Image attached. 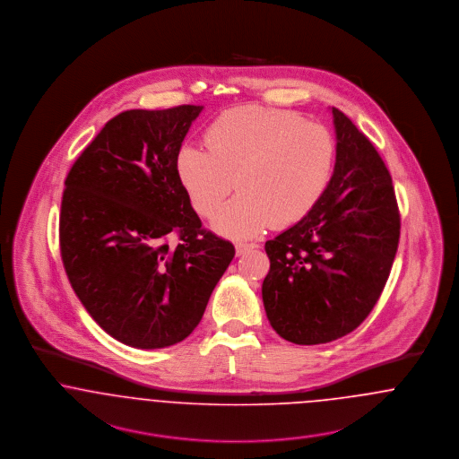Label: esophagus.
I'll use <instances>...</instances> for the list:
<instances>
[{
    "mask_svg": "<svg viewBox=\"0 0 459 459\" xmlns=\"http://www.w3.org/2000/svg\"><path fill=\"white\" fill-rule=\"evenodd\" d=\"M255 247H258V244H247V242H239V244H236V253H238V256L240 255H244L246 251H249V249H255Z\"/></svg>",
    "mask_w": 459,
    "mask_h": 459,
    "instance_id": "1",
    "label": "esophagus"
}]
</instances>
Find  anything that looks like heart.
I'll use <instances>...</instances> for the list:
<instances>
[{"label":"heart","mask_w":459,"mask_h":459,"mask_svg":"<svg viewBox=\"0 0 459 459\" xmlns=\"http://www.w3.org/2000/svg\"><path fill=\"white\" fill-rule=\"evenodd\" d=\"M206 150L186 144L175 172L201 217L219 212L213 229L230 239L258 236L270 225L305 219L327 191L337 146L325 126L282 109L238 107L215 118L204 134Z\"/></svg>","instance_id":"heart-1"}]
</instances>
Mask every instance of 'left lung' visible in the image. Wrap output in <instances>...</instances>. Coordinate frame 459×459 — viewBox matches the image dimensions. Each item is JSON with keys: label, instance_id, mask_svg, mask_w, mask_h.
Returning a JSON list of instances; mask_svg holds the SVG:
<instances>
[{"label": "left lung", "instance_id": "obj_1", "mask_svg": "<svg viewBox=\"0 0 459 459\" xmlns=\"http://www.w3.org/2000/svg\"><path fill=\"white\" fill-rule=\"evenodd\" d=\"M332 115L337 154L327 191L305 219L264 244L268 322L301 346L361 325L389 279L401 230L384 160L341 109Z\"/></svg>", "mask_w": 459, "mask_h": 459}]
</instances>
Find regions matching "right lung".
<instances>
[{
	"label": "right lung",
	"mask_w": 459,
	"mask_h": 459,
	"mask_svg": "<svg viewBox=\"0 0 459 459\" xmlns=\"http://www.w3.org/2000/svg\"><path fill=\"white\" fill-rule=\"evenodd\" d=\"M201 109L122 111L66 175L60 212L66 277L92 320L137 350L184 341L236 255L232 242L201 227L175 172V156Z\"/></svg>",
	"instance_id": "right-lung-1"
}]
</instances>
